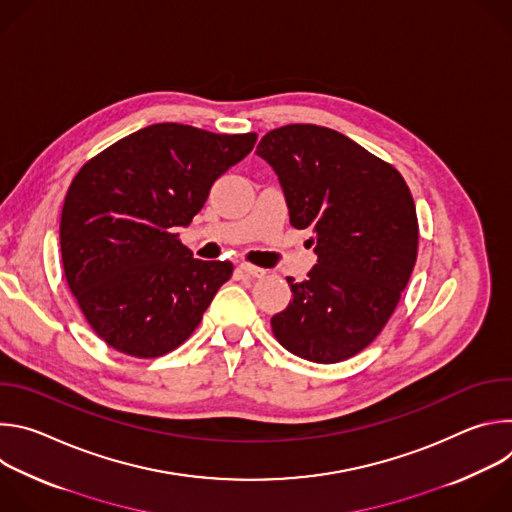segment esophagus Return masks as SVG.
Segmentation results:
<instances>
[{
	"label": "esophagus",
	"mask_w": 512,
	"mask_h": 512,
	"mask_svg": "<svg viewBox=\"0 0 512 512\" xmlns=\"http://www.w3.org/2000/svg\"><path fill=\"white\" fill-rule=\"evenodd\" d=\"M239 269H241L245 275H249V277H261V275H265V269H261V267L253 265V263H247V261H243V263L239 265Z\"/></svg>",
	"instance_id": "34e87169"
}]
</instances>
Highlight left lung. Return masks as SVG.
Listing matches in <instances>:
<instances>
[{
	"label": "left lung",
	"instance_id": "left-lung-1",
	"mask_svg": "<svg viewBox=\"0 0 512 512\" xmlns=\"http://www.w3.org/2000/svg\"><path fill=\"white\" fill-rule=\"evenodd\" d=\"M257 154L279 176L289 223L310 229L318 263L271 318L277 342L332 364L367 348L393 316L419 243L411 190L397 168L312 123L267 131Z\"/></svg>",
	"mask_w": 512,
	"mask_h": 512
}]
</instances>
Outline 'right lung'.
I'll use <instances>...</instances> for the list:
<instances>
[{"label": "right lung", "instance_id": "right-lung-1", "mask_svg": "<svg viewBox=\"0 0 512 512\" xmlns=\"http://www.w3.org/2000/svg\"><path fill=\"white\" fill-rule=\"evenodd\" d=\"M257 133L182 123L143 127L72 178L60 216L66 283L95 334L127 356L156 358L184 344L231 261H200L178 239L210 186L241 162Z\"/></svg>", "mask_w": 512, "mask_h": 512}]
</instances>
